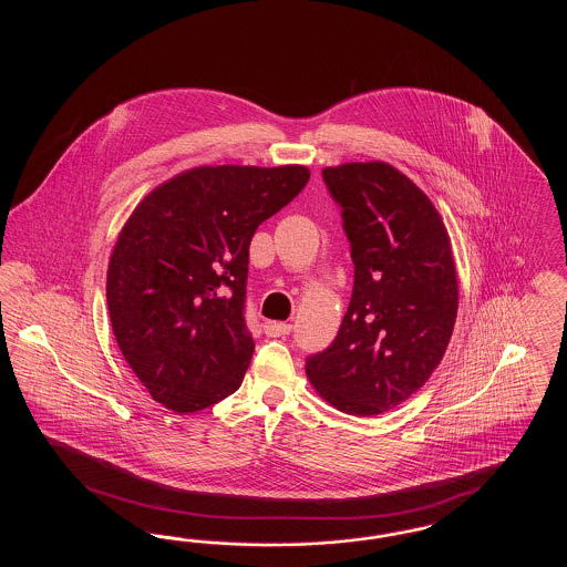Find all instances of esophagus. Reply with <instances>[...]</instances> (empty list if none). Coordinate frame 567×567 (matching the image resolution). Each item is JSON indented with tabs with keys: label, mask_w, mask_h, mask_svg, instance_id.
Returning a JSON list of instances; mask_svg holds the SVG:
<instances>
[{
	"label": "esophagus",
	"mask_w": 567,
	"mask_h": 567,
	"mask_svg": "<svg viewBox=\"0 0 567 567\" xmlns=\"http://www.w3.org/2000/svg\"><path fill=\"white\" fill-rule=\"evenodd\" d=\"M291 324L289 323H278V321H268V323L264 324V331H266V336H270V338H285V336H289L291 333Z\"/></svg>",
	"instance_id": "34e87169"
}]
</instances>
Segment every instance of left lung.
<instances>
[{"instance_id": "8db88e82", "label": "left lung", "mask_w": 567, "mask_h": 567, "mask_svg": "<svg viewBox=\"0 0 567 567\" xmlns=\"http://www.w3.org/2000/svg\"><path fill=\"white\" fill-rule=\"evenodd\" d=\"M351 243V303L306 374L327 404L374 416L405 402L440 365L457 319L451 238L432 199L391 163L324 167Z\"/></svg>"}]
</instances>
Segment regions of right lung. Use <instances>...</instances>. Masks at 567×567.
<instances>
[{"instance_id":"add662e5","label":"right lung","mask_w":567,"mask_h":567,"mask_svg":"<svg viewBox=\"0 0 567 567\" xmlns=\"http://www.w3.org/2000/svg\"><path fill=\"white\" fill-rule=\"evenodd\" d=\"M306 165H199L151 190L125 220L106 278L116 344L155 402L197 412L243 384L248 246L306 187Z\"/></svg>"}]
</instances>
